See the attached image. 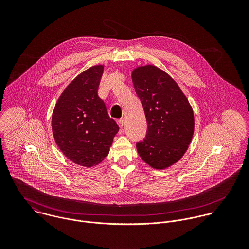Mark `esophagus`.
Returning a JSON list of instances; mask_svg holds the SVG:
<instances>
[{
	"label": "esophagus",
	"mask_w": 249,
	"mask_h": 249,
	"mask_svg": "<svg viewBox=\"0 0 249 249\" xmlns=\"http://www.w3.org/2000/svg\"><path fill=\"white\" fill-rule=\"evenodd\" d=\"M117 124H118V125L122 128V127L124 126V119H120V120L117 121Z\"/></svg>",
	"instance_id": "obj_1"
}]
</instances>
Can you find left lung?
Segmentation results:
<instances>
[{
  "label": "left lung",
  "mask_w": 249,
  "mask_h": 249,
  "mask_svg": "<svg viewBox=\"0 0 249 249\" xmlns=\"http://www.w3.org/2000/svg\"><path fill=\"white\" fill-rule=\"evenodd\" d=\"M131 78L147 122L146 136L137 142V151L148 166L165 170L178 163L192 142L193 108L175 79L154 65L135 68Z\"/></svg>",
  "instance_id": "1"
}]
</instances>
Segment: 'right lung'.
<instances>
[{
    "label": "right lung",
    "instance_id": "obj_1",
    "mask_svg": "<svg viewBox=\"0 0 249 249\" xmlns=\"http://www.w3.org/2000/svg\"><path fill=\"white\" fill-rule=\"evenodd\" d=\"M104 67L92 66L74 77L58 98L52 115L57 146L72 163L86 168L104 161L119 131L98 96Z\"/></svg>",
    "mask_w": 249,
    "mask_h": 249
}]
</instances>
